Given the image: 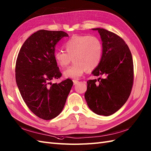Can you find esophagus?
Segmentation results:
<instances>
[{
    "mask_svg": "<svg viewBox=\"0 0 151 151\" xmlns=\"http://www.w3.org/2000/svg\"><path fill=\"white\" fill-rule=\"evenodd\" d=\"M73 83H74V85H76V84H77L79 82L78 80H73Z\"/></svg>",
    "mask_w": 151,
    "mask_h": 151,
    "instance_id": "obj_1",
    "label": "esophagus"
}]
</instances>
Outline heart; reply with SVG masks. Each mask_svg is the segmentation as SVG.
I'll return each instance as SVG.
<instances>
[{
	"label": "heart",
	"mask_w": 151,
	"mask_h": 151,
	"mask_svg": "<svg viewBox=\"0 0 151 151\" xmlns=\"http://www.w3.org/2000/svg\"><path fill=\"white\" fill-rule=\"evenodd\" d=\"M65 52L57 51L54 58L62 68L74 63L63 72L65 78H78L86 70L93 71L100 64L102 57V44L99 38L89 35H75L63 44Z\"/></svg>",
	"instance_id": "b5f03b06"
}]
</instances>
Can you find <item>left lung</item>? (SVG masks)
I'll return each instance as SVG.
<instances>
[{
    "label": "left lung",
    "mask_w": 151,
    "mask_h": 151,
    "mask_svg": "<svg viewBox=\"0 0 151 151\" xmlns=\"http://www.w3.org/2000/svg\"><path fill=\"white\" fill-rule=\"evenodd\" d=\"M98 31L102 42V57L100 64L92 71L104 78L89 80L85 99L94 113L107 116L124 106L131 92L134 69L131 52L124 40L103 28Z\"/></svg>",
    "instance_id": "obj_1"
}]
</instances>
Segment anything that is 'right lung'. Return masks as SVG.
<instances>
[{"instance_id": "1", "label": "right lung", "mask_w": 151, "mask_h": 151, "mask_svg": "<svg viewBox=\"0 0 151 151\" xmlns=\"http://www.w3.org/2000/svg\"><path fill=\"white\" fill-rule=\"evenodd\" d=\"M62 31L41 29L24 42L15 66L16 82L28 108L45 120L57 117L64 108L73 82L68 78L52 83L62 74L54 54L56 45L63 37Z\"/></svg>"}]
</instances>
